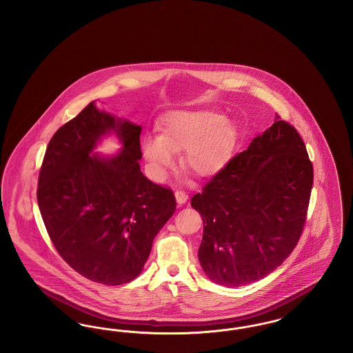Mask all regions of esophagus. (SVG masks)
Here are the masks:
<instances>
[{
  "instance_id": "1",
  "label": "esophagus",
  "mask_w": 353,
  "mask_h": 353,
  "mask_svg": "<svg viewBox=\"0 0 353 353\" xmlns=\"http://www.w3.org/2000/svg\"><path fill=\"white\" fill-rule=\"evenodd\" d=\"M174 196H176V200L180 205H183V203L188 201V194L185 193L184 190H176Z\"/></svg>"
}]
</instances>
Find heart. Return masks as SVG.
I'll return each mask as SVG.
<instances>
[{
	"label": "heart",
	"mask_w": 353,
	"mask_h": 353,
	"mask_svg": "<svg viewBox=\"0 0 353 353\" xmlns=\"http://www.w3.org/2000/svg\"><path fill=\"white\" fill-rule=\"evenodd\" d=\"M234 144V130L213 111L174 112L160 124V136L147 134L141 150L156 179L174 167L173 152H185V168L200 177L216 174L226 164Z\"/></svg>",
	"instance_id": "heart-1"
}]
</instances>
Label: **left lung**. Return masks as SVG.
I'll return each instance as SVG.
<instances>
[{
	"label": "left lung",
	"instance_id": "obj_1",
	"mask_svg": "<svg viewBox=\"0 0 353 353\" xmlns=\"http://www.w3.org/2000/svg\"><path fill=\"white\" fill-rule=\"evenodd\" d=\"M232 157L196 193L201 214L199 259L216 283L256 282L296 248L307 219L314 167L299 132L279 120Z\"/></svg>",
	"mask_w": 353,
	"mask_h": 353
}]
</instances>
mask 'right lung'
<instances>
[{"label": "right lung", "instance_id": "add662e5", "mask_svg": "<svg viewBox=\"0 0 353 353\" xmlns=\"http://www.w3.org/2000/svg\"><path fill=\"white\" fill-rule=\"evenodd\" d=\"M110 130L123 151L90 157ZM140 125L98 111L92 101L51 137L39 169L37 200L54 248L70 268L101 285L134 279L176 210L172 189L140 170Z\"/></svg>", "mask_w": 353, "mask_h": 353}]
</instances>
